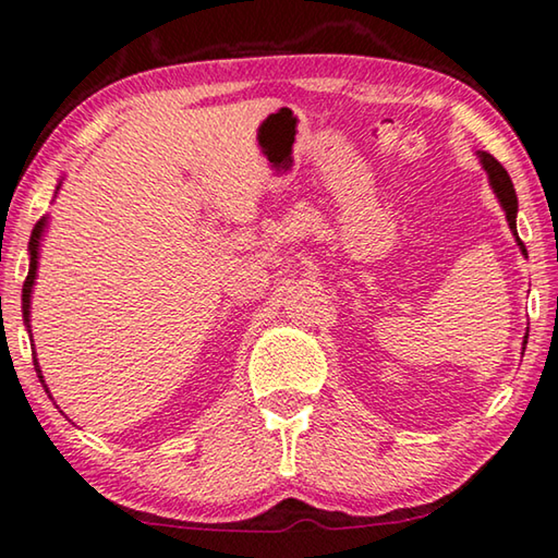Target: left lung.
Segmentation results:
<instances>
[{
	"label": "left lung",
	"instance_id": "obj_1",
	"mask_svg": "<svg viewBox=\"0 0 558 558\" xmlns=\"http://www.w3.org/2000/svg\"><path fill=\"white\" fill-rule=\"evenodd\" d=\"M477 155H480V160H482V168L487 170V175H489V185H492V190H495V195H497V199H499L501 209H505V213H507L509 230L517 234V207H519V203H517L514 185H511V180H509V175H507V170L501 168L499 162H497L495 158H492L489 153L480 150ZM517 240H519V236H517ZM519 246H522V252H526L522 240H519ZM524 345H526V336H524Z\"/></svg>",
	"mask_w": 558,
	"mask_h": 558
}]
</instances>
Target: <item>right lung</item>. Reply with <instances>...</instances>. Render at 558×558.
<instances>
[{"label":"right lung","mask_w":558,"mask_h":558,"mask_svg":"<svg viewBox=\"0 0 558 558\" xmlns=\"http://www.w3.org/2000/svg\"><path fill=\"white\" fill-rule=\"evenodd\" d=\"M61 185V182H59ZM59 190V187H57ZM44 227H47V217L39 219L32 232V240H29V274H26V281H24V289H22V314H24V324L29 328V306H32V289H34V279H36V264H39V242H41V234H44ZM34 368H36V376L44 383L41 376V368L39 363L34 359Z\"/></svg>","instance_id":"obj_1"}]
</instances>
